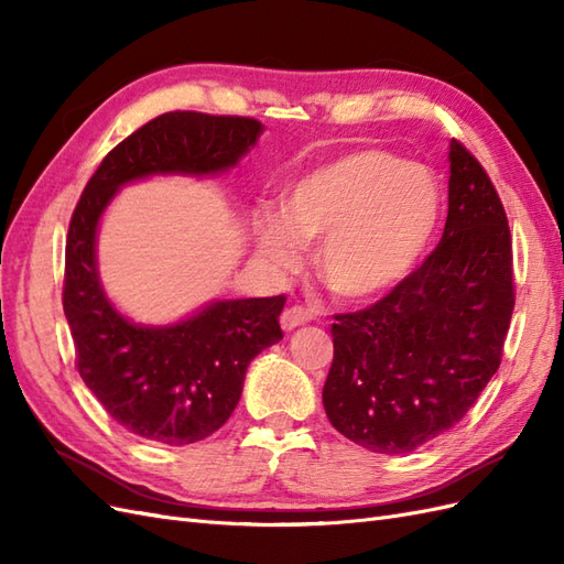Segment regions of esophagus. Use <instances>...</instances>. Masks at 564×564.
<instances>
[{"instance_id": "34e87169", "label": "esophagus", "mask_w": 564, "mask_h": 564, "mask_svg": "<svg viewBox=\"0 0 564 564\" xmlns=\"http://www.w3.org/2000/svg\"><path fill=\"white\" fill-rule=\"evenodd\" d=\"M313 319V311L308 308H301V305H294V308H286L280 317V324L284 332H294L296 327H303V324H308Z\"/></svg>"}]
</instances>
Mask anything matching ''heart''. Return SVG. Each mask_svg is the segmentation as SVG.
<instances>
[{
	"label": "heart",
	"mask_w": 564,
	"mask_h": 564,
	"mask_svg": "<svg viewBox=\"0 0 564 564\" xmlns=\"http://www.w3.org/2000/svg\"><path fill=\"white\" fill-rule=\"evenodd\" d=\"M442 212L429 169L386 150L360 148L299 176L282 214L256 224V249L275 275H289L305 245H318L317 275L336 299L390 292L429 249Z\"/></svg>",
	"instance_id": "b5f03b06"
}]
</instances>
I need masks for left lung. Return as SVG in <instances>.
<instances>
[{
    "label": "left lung",
    "mask_w": 564,
    "mask_h": 564,
    "mask_svg": "<svg viewBox=\"0 0 564 564\" xmlns=\"http://www.w3.org/2000/svg\"><path fill=\"white\" fill-rule=\"evenodd\" d=\"M513 305L503 204L480 162L452 141L440 245L377 305L336 315L322 390L334 429L377 454L414 452L449 431L497 373Z\"/></svg>",
    "instance_id": "1"
}]
</instances>
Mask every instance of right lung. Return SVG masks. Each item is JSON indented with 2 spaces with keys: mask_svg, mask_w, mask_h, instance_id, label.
I'll use <instances>...</instances> for the list:
<instances>
[{
  "mask_svg": "<svg viewBox=\"0 0 564 564\" xmlns=\"http://www.w3.org/2000/svg\"><path fill=\"white\" fill-rule=\"evenodd\" d=\"M261 133L263 124L249 117L164 112L100 162L73 214L63 311L79 377L119 425L150 442L193 445L230 419L249 362L282 338L284 296L214 299L176 322H133L100 282V218L129 183L230 172Z\"/></svg>",
  "mask_w": 564,
  "mask_h": 564,
  "instance_id": "right-lung-1",
  "label": "right lung"
}]
</instances>
